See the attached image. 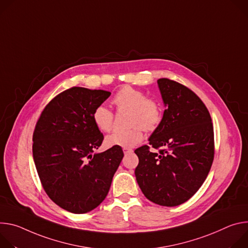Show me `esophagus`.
I'll use <instances>...</instances> for the list:
<instances>
[{
	"instance_id": "esophagus-1",
	"label": "esophagus",
	"mask_w": 248,
	"mask_h": 248,
	"mask_svg": "<svg viewBox=\"0 0 248 248\" xmlns=\"http://www.w3.org/2000/svg\"><path fill=\"white\" fill-rule=\"evenodd\" d=\"M123 152H124V154H125V155H127V154L132 153V152H133V150H132V149H129V148H124V149H123Z\"/></svg>"
}]
</instances>
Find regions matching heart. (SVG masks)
<instances>
[{"label": "heart", "mask_w": 248, "mask_h": 248, "mask_svg": "<svg viewBox=\"0 0 248 248\" xmlns=\"http://www.w3.org/2000/svg\"><path fill=\"white\" fill-rule=\"evenodd\" d=\"M112 103L118 111L130 110L129 123L133 127L115 131L107 136L105 143L109 147L131 148L138 145L143 140L144 129L153 131L162 120L161 103L148 97L143 91L130 86L122 87L113 96ZM93 120L99 131L106 133L112 129L114 114L106 106L98 105L93 112Z\"/></svg>", "instance_id": "obj_1"}]
</instances>
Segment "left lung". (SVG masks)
I'll return each mask as SVG.
<instances>
[{
    "instance_id": "1",
    "label": "left lung",
    "mask_w": 248,
    "mask_h": 248,
    "mask_svg": "<svg viewBox=\"0 0 248 248\" xmlns=\"http://www.w3.org/2000/svg\"><path fill=\"white\" fill-rule=\"evenodd\" d=\"M167 109L145 145L135 150L139 164L135 175L144 195L167 207L178 206L204 183L215 155L211 115L200 97L170 78L157 79Z\"/></svg>"
}]
</instances>
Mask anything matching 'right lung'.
I'll return each mask as SVG.
<instances>
[{"instance_id":"obj_1","label":"right lung","mask_w":248,"mask_h":248,"mask_svg":"<svg viewBox=\"0 0 248 248\" xmlns=\"http://www.w3.org/2000/svg\"><path fill=\"white\" fill-rule=\"evenodd\" d=\"M110 94L66 90L45 106L35 125L32 154L41 184L55 204L74 214L88 213L105 199L124 156L121 147L93 154L104 139L93 112Z\"/></svg>"}]
</instances>
